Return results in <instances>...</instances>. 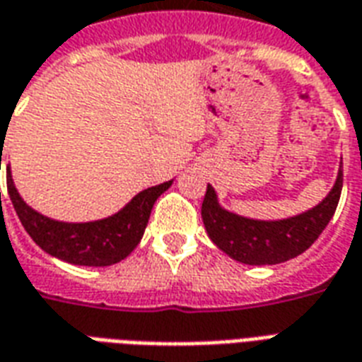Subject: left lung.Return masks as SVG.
I'll list each match as a JSON object with an SVG mask.
<instances>
[{
  "mask_svg": "<svg viewBox=\"0 0 362 362\" xmlns=\"http://www.w3.org/2000/svg\"><path fill=\"white\" fill-rule=\"evenodd\" d=\"M343 188V163L332 192L318 205L295 217L277 221H262L243 217L228 211L217 199V192L207 184L202 219L205 230L223 250L246 266H275L296 258L308 250L334 217Z\"/></svg>",
  "mask_w": 362,
  "mask_h": 362,
  "instance_id": "left-lung-1",
  "label": "left lung"
}]
</instances>
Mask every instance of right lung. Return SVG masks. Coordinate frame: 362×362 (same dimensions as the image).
Instances as JSON below:
<instances>
[{"instance_id": "right-lung-1", "label": "right lung", "mask_w": 362, "mask_h": 362, "mask_svg": "<svg viewBox=\"0 0 362 362\" xmlns=\"http://www.w3.org/2000/svg\"><path fill=\"white\" fill-rule=\"evenodd\" d=\"M1 168V153H0ZM173 180L139 192L118 213L89 223H66L35 211L19 196L7 165V192L23 227L44 252L74 266L104 267L127 258L141 240L153 205Z\"/></svg>"}]
</instances>
